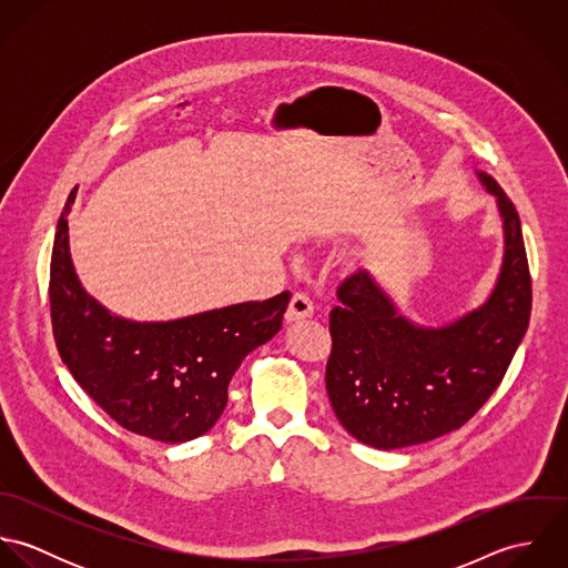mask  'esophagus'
<instances>
[{
  "label": "esophagus",
  "instance_id": "1",
  "mask_svg": "<svg viewBox=\"0 0 568 568\" xmlns=\"http://www.w3.org/2000/svg\"><path fill=\"white\" fill-rule=\"evenodd\" d=\"M315 313V302L308 293H295L293 300H291V306H288V313H286V320L288 322H300V320H306Z\"/></svg>",
  "mask_w": 568,
  "mask_h": 568
}]
</instances>
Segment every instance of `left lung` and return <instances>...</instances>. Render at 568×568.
<instances>
[{"instance_id":"1","label":"left lung","mask_w":568,"mask_h":568,"mask_svg":"<svg viewBox=\"0 0 568 568\" xmlns=\"http://www.w3.org/2000/svg\"><path fill=\"white\" fill-rule=\"evenodd\" d=\"M503 216L505 253L486 304L442 327L405 320L367 271L336 288L325 389L345 430L394 450L462 428L500 385L531 315L520 219L503 187L479 172Z\"/></svg>"}]
</instances>
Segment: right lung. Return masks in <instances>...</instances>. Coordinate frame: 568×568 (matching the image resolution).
<instances>
[{
    "mask_svg": "<svg viewBox=\"0 0 568 568\" xmlns=\"http://www.w3.org/2000/svg\"><path fill=\"white\" fill-rule=\"evenodd\" d=\"M57 225L50 262V315L61 361L122 428L181 444L207 433L227 405L244 356L282 327L291 293L176 322L138 324L102 308L77 277L68 214Z\"/></svg>",
    "mask_w": 568,
    "mask_h": 568,
    "instance_id": "right-lung-1",
    "label": "right lung"
}]
</instances>
